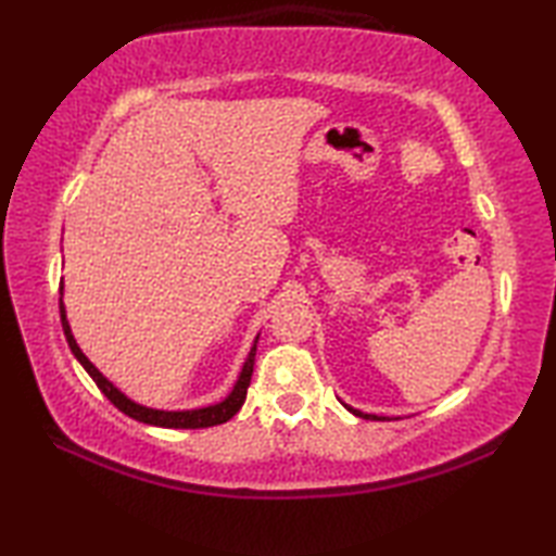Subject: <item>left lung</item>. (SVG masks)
I'll list each match as a JSON object with an SVG mask.
<instances>
[{
	"instance_id": "obj_1",
	"label": "left lung",
	"mask_w": 556,
	"mask_h": 556,
	"mask_svg": "<svg viewBox=\"0 0 556 556\" xmlns=\"http://www.w3.org/2000/svg\"><path fill=\"white\" fill-rule=\"evenodd\" d=\"M341 404H344V401H341ZM344 408L346 410H351L353 416H358V418H365V420H389L387 416H375V413H363V410H358V408H353V406H349V404H344Z\"/></svg>"
}]
</instances>
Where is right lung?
Returning a JSON list of instances; mask_svg holds the SVG:
<instances>
[{"label": "right lung", "mask_w": 556, "mask_h": 556, "mask_svg": "<svg viewBox=\"0 0 556 556\" xmlns=\"http://www.w3.org/2000/svg\"><path fill=\"white\" fill-rule=\"evenodd\" d=\"M59 293H62V299H59V315H62V327H64V337L68 341V349L74 353L76 361L83 365V370H86L96 384L100 387V392L108 396L112 404L119 408L122 413H126L128 418H134L138 422H146L152 425V428H174V430H198V428H212V425H219V422H227L229 418H233L239 408L243 406L245 394H248V387H251V377H253V365H255V349H257V337L253 341L251 351H248V356L243 361V368L239 372V380L231 387V392L224 396L217 404H210V406H200V408H186V410H164V408H152V406H143L134 401L131 396H126L119 387H116L110 377H104L96 365L90 363V358L86 353L80 351V346L76 344L74 332H71V325L66 320V305H64V279H62V287H59Z\"/></svg>", "instance_id": "1"}]
</instances>
